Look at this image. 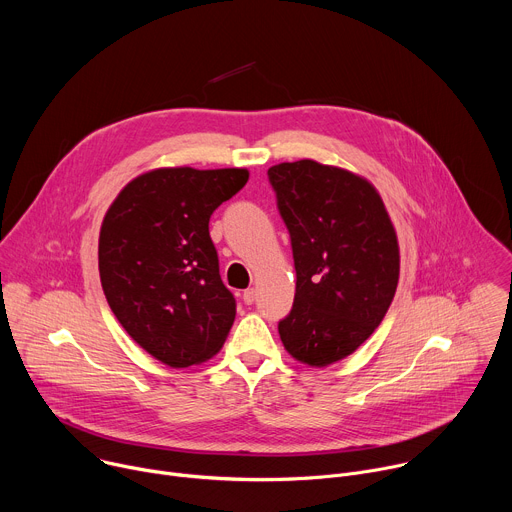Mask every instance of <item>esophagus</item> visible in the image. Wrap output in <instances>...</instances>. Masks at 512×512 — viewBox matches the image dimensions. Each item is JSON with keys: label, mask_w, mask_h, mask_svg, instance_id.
<instances>
[{"label": "esophagus", "mask_w": 512, "mask_h": 512, "mask_svg": "<svg viewBox=\"0 0 512 512\" xmlns=\"http://www.w3.org/2000/svg\"><path fill=\"white\" fill-rule=\"evenodd\" d=\"M255 296H257V294H255L253 287H251V289H245V291H243V302H245L247 306H251V304L255 302Z\"/></svg>", "instance_id": "1"}]
</instances>
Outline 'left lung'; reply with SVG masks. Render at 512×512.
<instances>
[{
  "mask_svg": "<svg viewBox=\"0 0 512 512\" xmlns=\"http://www.w3.org/2000/svg\"><path fill=\"white\" fill-rule=\"evenodd\" d=\"M291 237L296 298L279 322L285 350L324 369L383 322L399 281V243L379 190L316 160L267 170Z\"/></svg>",
  "mask_w": 512,
  "mask_h": 512,
  "instance_id": "obj_1",
  "label": "left lung"
}]
</instances>
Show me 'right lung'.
Masks as SVG:
<instances>
[{"instance_id":"right-lung-1","label":"right lung","mask_w":512,"mask_h":512,"mask_svg":"<svg viewBox=\"0 0 512 512\" xmlns=\"http://www.w3.org/2000/svg\"><path fill=\"white\" fill-rule=\"evenodd\" d=\"M247 180V168H156L125 184L105 212L99 273L109 308L172 369L212 358L235 322L208 221Z\"/></svg>"}]
</instances>
